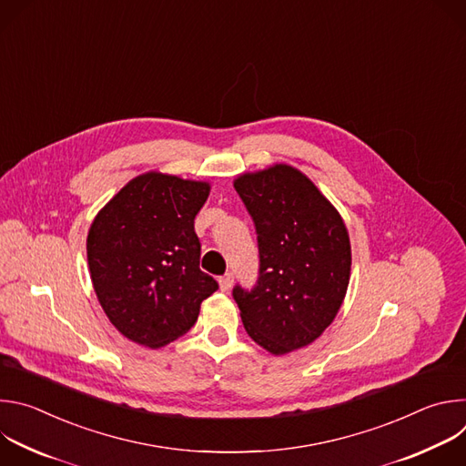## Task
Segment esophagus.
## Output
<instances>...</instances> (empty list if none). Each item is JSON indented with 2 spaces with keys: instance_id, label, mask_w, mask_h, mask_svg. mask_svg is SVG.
Here are the masks:
<instances>
[{
  "instance_id": "esophagus-1",
  "label": "esophagus",
  "mask_w": 466,
  "mask_h": 466,
  "mask_svg": "<svg viewBox=\"0 0 466 466\" xmlns=\"http://www.w3.org/2000/svg\"><path fill=\"white\" fill-rule=\"evenodd\" d=\"M232 282H234V277H232V273H227V275H223V277L219 279V288H221V291H228V289L232 288Z\"/></svg>"
}]
</instances>
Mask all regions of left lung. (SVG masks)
Returning a JSON list of instances; mask_svg holds the SVG:
<instances>
[{"label":"left lung","mask_w":466,"mask_h":466,"mask_svg":"<svg viewBox=\"0 0 466 466\" xmlns=\"http://www.w3.org/2000/svg\"><path fill=\"white\" fill-rule=\"evenodd\" d=\"M234 187L259 250L254 289L234 288L247 334L273 356L311 345L334 322L350 280L352 250L341 214L297 167L241 173Z\"/></svg>","instance_id":"obj_1"}]
</instances>
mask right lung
<instances>
[{"label":"right lung","instance_id":"1","mask_svg":"<svg viewBox=\"0 0 466 466\" xmlns=\"http://www.w3.org/2000/svg\"><path fill=\"white\" fill-rule=\"evenodd\" d=\"M210 184L160 171L128 180L94 218L88 269L97 300L119 334L160 349L195 324L219 286L201 271L195 216Z\"/></svg>","mask_w":466,"mask_h":466}]
</instances>
